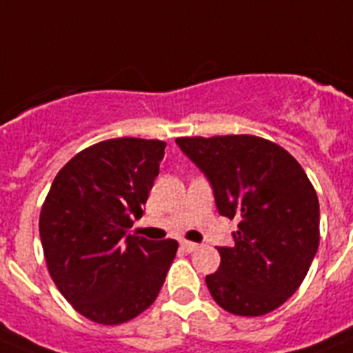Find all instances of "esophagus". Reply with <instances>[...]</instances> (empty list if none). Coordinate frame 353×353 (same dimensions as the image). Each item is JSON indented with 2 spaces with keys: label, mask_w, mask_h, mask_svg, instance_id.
<instances>
[{
  "label": "esophagus",
  "mask_w": 353,
  "mask_h": 353,
  "mask_svg": "<svg viewBox=\"0 0 353 353\" xmlns=\"http://www.w3.org/2000/svg\"><path fill=\"white\" fill-rule=\"evenodd\" d=\"M181 248L185 252H194L199 248V245H197V243H192V241H181Z\"/></svg>",
  "instance_id": "esophagus-1"
}]
</instances>
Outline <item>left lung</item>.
I'll list each match as a JSON object with an SVG mask.
<instances>
[{"mask_svg": "<svg viewBox=\"0 0 353 353\" xmlns=\"http://www.w3.org/2000/svg\"><path fill=\"white\" fill-rule=\"evenodd\" d=\"M203 172L219 214L239 225L221 265L206 276L217 305L236 316L276 310L299 288L319 246V201L305 170L279 145L256 136L177 137Z\"/></svg>", "mask_w": 353, "mask_h": 353, "instance_id": "1", "label": "left lung"}]
</instances>
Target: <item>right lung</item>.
Returning a JSON list of instances; mask_svg holds the SVG:
<instances>
[{
  "mask_svg": "<svg viewBox=\"0 0 353 353\" xmlns=\"http://www.w3.org/2000/svg\"><path fill=\"white\" fill-rule=\"evenodd\" d=\"M167 143L117 137L85 148L57 172L39 214L50 277L87 319L121 325L156 301L176 239L128 234L143 216Z\"/></svg>",
  "mask_w": 353,
  "mask_h": 353,
  "instance_id": "right-lung-1",
  "label": "right lung"
}]
</instances>
